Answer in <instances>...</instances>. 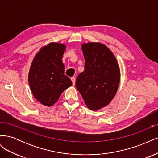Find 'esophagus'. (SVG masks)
<instances>
[{"label":"esophagus","instance_id":"1","mask_svg":"<svg viewBox=\"0 0 158 158\" xmlns=\"http://www.w3.org/2000/svg\"><path fill=\"white\" fill-rule=\"evenodd\" d=\"M70 79H71V80H72V82H73V84L74 85V84H75V81H76L75 78H74V77H71Z\"/></svg>","mask_w":158,"mask_h":158}]
</instances>
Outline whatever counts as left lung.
Here are the masks:
<instances>
[{
	"label": "left lung",
	"instance_id": "left-lung-1",
	"mask_svg": "<svg viewBox=\"0 0 158 158\" xmlns=\"http://www.w3.org/2000/svg\"><path fill=\"white\" fill-rule=\"evenodd\" d=\"M84 70L78 74L76 87L88 107L97 111L115 95L120 82V70L113 52L100 43L83 44Z\"/></svg>",
	"mask_w": 158,
	"mask_h": 158
}]
</instances>
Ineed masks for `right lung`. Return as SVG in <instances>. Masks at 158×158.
<instances>
[{"label":"right lung","instance_id":"1","mask_svg":"<svg viewBox=\"0 0 158 158\" xmlns=\"http://www.w3.org/2000/svg\"><path fill=\"white\" fill-rule=\"evenodd\" d=\"M66 46L51 43L35 56L31 63L28 82L33 95L41 104L51 106L73 82L64 74L62 61Z\"/></svg>","mask_w":158,"mask_h":158}]
</instances>
